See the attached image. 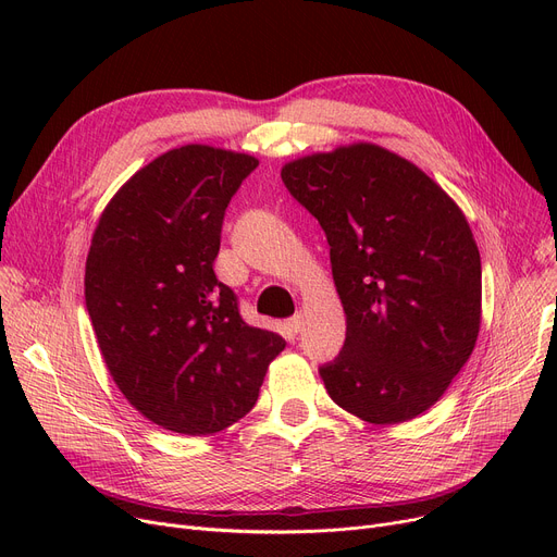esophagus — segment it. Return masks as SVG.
I'll return each mask as SVG.
<instances>
[{
	"label": "esophagus",
	"instance_id": "34e87169",
	"mask_svg": "<svg viewBox=\"0 0 557 557\" xmlns=\"http://www.w3.org/2000/svg\"><path fill=\"white\" fill-rule=\"evenodd\" d=\"M286 327H288V332H294V334H298L302 327H305V320H302V313H296L294 318H288L286 320Z\"/></svg>",
	"mask_w": 557,
	"mask_h": 557
}]
</instances>
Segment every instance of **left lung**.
Returning <instances> with one entry per match:
<instances>
[{"instance_id":"obj_1","label":"left lung","mask_w":557,"mask_h":557,"mask_svg":"<svg viewBox=\"0 0 557 557\" xmlns=\"http://www.w3.org/2000/svg\"><path fill=\"white\" fill-rule=\"evenodd\" d=\"M327 234L345 345L320 368L368 424H401L445 395L481 330V255L456 200L411 160L355 141L282 166Z\"/></svg>"}]
</instances>
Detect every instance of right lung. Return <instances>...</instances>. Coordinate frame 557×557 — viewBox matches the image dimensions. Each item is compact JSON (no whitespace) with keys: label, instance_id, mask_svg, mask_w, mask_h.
Wrapping results in <instances>:
<instances>
[{"label":"right lung","instance_id":"right-lung-1","mask_svg":"<svg viewBox=\"0 0 557 557\" xmlns=\"http://www.w3.org/2000/svg\"><path fill=\"white\" fill-rule=\"evenodd\" d=\"M255 156L185 144L116 189L85 261V307L116 388L153 424L212 435L257 401L284 338L246 325L212 263Z\"/></svg>","mask_w":557,"mask_h":557}]
</instances>
